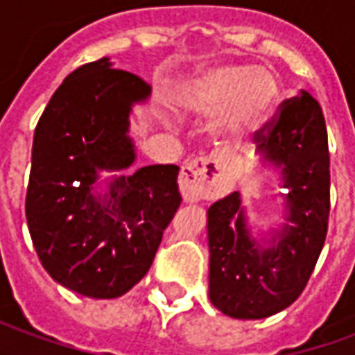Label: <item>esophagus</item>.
Instances as JSON below:
<instances>
[{
    "instance_id": "34e87169",
    "label": "esophagus",
    "mask_w": 355,
    "mask_h": 355,
    "mask_svg": "<svg viewBox=\"0 0 355 355\" xmlns=\"http://www.w3.org/2000/svg\"><path fill=\"white\" fill-rule=\"evenodd\" d=\"M223 157L218 154L196 157L186 163L178 180L186 203L218 198L223 193Z\"/></svg>"
}]
</instances>
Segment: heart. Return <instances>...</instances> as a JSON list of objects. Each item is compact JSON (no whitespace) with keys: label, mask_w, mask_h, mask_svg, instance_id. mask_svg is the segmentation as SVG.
Masks as SVG:
<instances>
[{"label":"heart","mask_w":355,"mask_h":355,"mask_svg":"<svg viewBox=\"0 0 355 355\" xmlns=\"http://www.w3.org/2000/svg\"><path fill=\"white\" fill-rule=\"evenodd\" d=\"M282 98V83L272 70L251 62H220L196 72L178 89L173 104L180 114L218 112V131L226 139L251 137L270 121Z\"/></svg>","instance_id":"obj_1"}]
</instances>
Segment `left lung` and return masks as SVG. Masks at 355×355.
<instances>
[{"label": "left lung", "mask_w": 355, "mask_h": 355, "mask_svg": "<svg viewBox=\"0 0 355 355\" xmlns=\"http://www.w3.org/2000/svg\"><path fill=\"white\" fill-rule=\"evenodd\" d=\"M262 167L285 188L277 228L253 232L239 192L207 211L209 300L236 320H264L298 298L325 243L329 223V146L325 117L312 94L285 102L257 132Z\"/></svg>", "instance_id": "1"}]
</instances>
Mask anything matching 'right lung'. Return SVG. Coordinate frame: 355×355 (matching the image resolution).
<instances>
[{
  "label": "right lung",
  "mask_w": 355,
  "mask_h": 355,
  "mask_svg": "<svg viewBox=\"0 0 355 355\" xmlns=\"http://www.w3.org/2000/svg\"><path fill=\"white\" fill-rule=\"evenodd\" d=\"M148 83L108 57L73 70L51 96L32 146L28 230L47 274L89 298H117L146 275L180 205L177 165L137 162L129 137Z\"/></svg>",
  "instance_id": "1"
}]
</instances>
